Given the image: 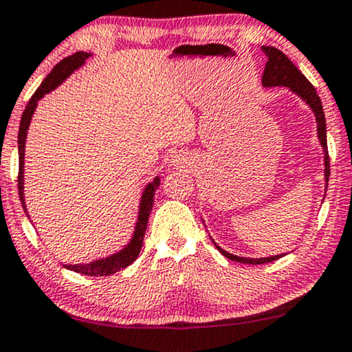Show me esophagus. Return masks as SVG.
Wrapping results in <instances>:
<instances>
[{
  "instance_id": "1",
  "label": "esophagus",
  "mask_w": 352,
  "mask_h": 352,
  "mask_svg": "<svg viewBox=\"0 0 352 352\" xmlns=\"http://www.w3.org/2000/svg\"><path fill=\"white\" fill-rule=\"evenodd\" d=\"M185 162H187V159H185V155H182V154H177L172 157V165H175V167L185 165Z\"/></svg>"
}]
</instances>
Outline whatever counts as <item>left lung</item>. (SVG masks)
I'll return each mask as SVG.
<instances>
[{
  "label": "left lung",
  "instance_id": "left-lung-1",
  "mask_svg": "<svg viewBox=\"0 0 352 352\" xmlns=\"http://www.w3.org/2000/svg\"><path fill=\"white\" fill-rule=\"evenodd\" d=\"M262 52L265 54L267 57V62H265V69L264 74H262V87L270 88V87H287L290 88L295 95H298L308 107L311 108L313 114H315L316 120V131H318V141L323 147V154H324V182H326V188H328V177H329V157H328V144H326V120H324V111L323 107H321V100L316 93L315 87L308 82L307 77L300 72L297 67L294 65V62L287 57L282 50L275 49V47H267L264 45L262 47ZM213 241V239H211ZM214 243V241H213ZM217 249L223 254L224 257L228 259L234 261V262H243V264H267V262L277 261L280 256H270V257H259V259H252V257H239L234 256V254L224 251V249L219 248V245L214 243Z\"/></svg>",
  "mask_w": 352,
  "mask_h": 352
}]
</instances>
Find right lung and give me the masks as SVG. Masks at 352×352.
<instances>
[{
  "instance_id": "add662e5",
  "label": "right lung",
  "mask_w": 352,
  "mask_h": 352,
  "mask_svg": "<svg viewBox=\"0 0 352 352\" xmlns=\"http://www.w3.org/2000/svg\"><path fill=\"white\" fill-rule=\"evenodd\" d=\"M88 57H91V54L88 52H77L70 57H65L60 60L57 65L54 67L52 72L44 78V82L41 83V87L37 88L36 93L32 95V98L29 100L26 109H24L23 118H21L19 124V134H18V151H19V175H18V190H19V198L21 205H23L24 211L28 214V206L26 201H24V149H26V138H28V129L29 124H31L32 114L37 108V101H39L42 96L47 95L58 85H62L67 78L74 74L75 70L80 69L83 65L85 60ZM160 179L155 177L154 180L149 182L144 188L141 203H139V213H138V221H135V228L133 232V238L121 251L111 254V256L103 257V259H96L90 262V264H63V267L74 270V272L83 274V275H93V277H103V275H111L118 270L126 269L128 265L133 264V262L138 259L139 252H141L144 234H146L147 230V221H149V214L152 211V205H154V195L155 190L159 188ZM29 217V214H28Z\"/></svg>"
}]
</instances>
